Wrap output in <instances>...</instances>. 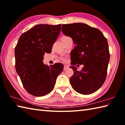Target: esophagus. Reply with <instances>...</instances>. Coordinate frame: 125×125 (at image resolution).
Returning a JSON list of instances; mask_svg holds the SVG:
<instances>
[{"instance_id": "34e87169", "label": "esophagus", "mask_w": 125, "mask_h": 125, "mask_svg": "<svg viewBox=\"0 0 125 125\" xmlns=\"http://www.w3.org/2000/svg\"><path fill=\"white\" fill-rule=\"evenodd\" d=\"M68 68H69V67H68L67 65H64V69H63V70H67L68 69Z\"/></svg>"}]
</instances>
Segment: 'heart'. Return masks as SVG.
Segmentation results:
<instances>
[{
	"label": "heart",
	"mask_w": 125,
	"mask_h": 125,
	"mask_svg": "<svg viewBox=\"0 0 125 125\" xmlns=\"http://www.w3.org/2000/svg\"><path fill=\"white\" fill-rule=\"evenodd\" d=\"M62 60H63V61H64V60H65V58H62Z\"/></svg>",
	"instance_id": "obj_1"
}]
</instances>
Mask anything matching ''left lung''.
<instances>
[{"mask_svg":"<svg viewBox=\"0 0 125 125\" xmlns=\"http://www.w3.org/2000/svg\"><path fill=\"white\" fill-rule=\"evenodd\" d=\"M62 31L76 44L70 53L73 66L70 68L73 70L71 85L79 94H93L106 78L110 57L107 39L98 29L83 23L62 25ZM77 64H83L81 71L76 70Z\"/></svg>","mask_w":125,"mask_h":125,"instance_id":"1","label":"left lung"}]
</instances>
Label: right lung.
<instances>
[{"instance_id": "right-lung-1", "label": "right lung", "mask_w": 125, "mask_h": 125, "mask_svg": "<svg viewBox=\"0 0 125 125\" xmlns=\"http://www.w3.org/2000/svg\"><path fill=\"white\" fill-rule=\"evenodd\" d=\"M61 24H40L23 33L15 48V69L29 94L36 97L46 95L54 89L57 76L64 65H44L45 52H52L61 31Z\"/></svg>"}]
</instances>
